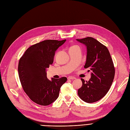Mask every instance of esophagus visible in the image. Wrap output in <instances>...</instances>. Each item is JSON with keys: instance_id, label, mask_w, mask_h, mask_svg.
<instances>
[{"instance_id": "obj_1", "label": "esophagus", "mask_w": 130, "mask_h": 130, "mask_svg": "<svg viewBox=\"0 0 130 130\" xmlns=\"http://www.w3.org/2000/svg\"><path fill=\"white\" fill-rule=\"evenodd\" d=\"M76 78L75 77H68V80H73V79H75Z\"/></svg>"}]
</instances>
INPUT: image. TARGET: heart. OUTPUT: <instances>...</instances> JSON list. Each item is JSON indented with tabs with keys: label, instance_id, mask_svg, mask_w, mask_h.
Returning a JSON list of instances; mask_svg holds the SVG:
<instances>
[{
	"label": "heart",
	"instance_id": "heart-1",
	"mask_svg": "<svg viewBox=\"0 0 130 130\" xmlns=\"http://www.w3.org/2000/svg\"><path fill=\"white\" fill-rule=\"evenodd\" d=\"M70 49H80V47H79V46L76 45H73V46H72L70 48Z\"/></svg>",
	"mask_w": 130,
	"mask_h": 130
}]
</instances>
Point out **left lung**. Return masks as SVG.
I'll return each instance as SVG.
<instances>
[{"mask_svg": "<svg viewBox=\"0 0 130 130\" xmlns=\"http://www.w3.org/2000/svg\"><path fill=\"white\" fill-rule=\"evenodd\" d=\"M77 40L87 46L84 68L92 71L88 82L81 79L83 85L78 89V95L86 103H94L105 96L110 89L115 76V67L106 46L91 37Z\"/></svg>", "mask_w": 130, "mask_h": 130, "instance_id": "1", "label": "left lung"}]
</instances>
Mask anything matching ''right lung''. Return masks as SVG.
Instances as JSON below:
<instances>
[{
  "mask_svg": "<svg viewBox=\"0 0 130 130\" xmlns=\"http://www.w3.org/2000/svg\"><path fill=\"white\" fill-rule=\"evenodd\" d=\"M66 40H47L28 47L20 58L18 76L22 87L34 103L47 106L58 98L60 88L66 77L59 79L46 77V69L53 62L55 51Z\"/></svg>",
  "mask_w": 130,
  "mask_h": 130,
  "instance_id": "add662e5",
  "label": "right lung"
}]
</instances>
